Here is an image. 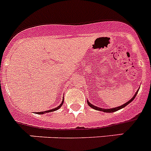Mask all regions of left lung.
I'll list each match as a JSON object with an SVG mask.
<instances>
[{"mask_svg":"<svg viewBox=\"0 0 151 151\" xmlns=\"http://www.w3.org/2000/svg\"><path fill=\"white\" fill-rule=\"evenodd\" d=\"M139 90V89H138ZM138 90L136 91V93L134 94V95L133 96L132 98H131V100H129V101H127L126 103H125L124 104L121 105V106H118V107H113V108H110V109H103V108H101V107H98V106H94V105H93L92 104H91L90 102H89L88 101H87V103L88 104V106H90V107L93 108L94 110H99V111H102V112H104V113H113V112H116L117 111V110H120V109H122L123 107H125V106H127L128 104H129L132 101H133V100L134 99V97H136V95H137V94H138Z\"/></svg>","mask_w":151,"mask_h":151,"instance_id":"1","label":"left lung"}]
</instances>
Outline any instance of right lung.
Returning a JSON list of instances; mask_svg holds the SVG:
<instances>
[{
    "instance_id": "add662e5",
    "label": "right lung",
    "mask_w": 151,
    "mask_h": 151,
    "mask_svg": "<svg viewBox=\"0 0 151 151\" xmlns=\"http://www.w3.org/2000/svg\"><path fill=\"white\" fill-rule=\"evenodd\" d=\"M63 101L64 100H63L62 101V103H61L59 105V106H57V107L54 108V109H51V110H46V111H43V112H38V113H37V114H44V113H50V112H54V111H56V110H59L60 108L62 106L63 104Z\"/></svg>"
}]
</instances>
